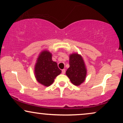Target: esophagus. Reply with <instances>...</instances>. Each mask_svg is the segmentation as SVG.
I'll return each mask as SVG.
<instances>
[{"label":"esophagus","instance_id":"esophagus-1","mask_svg":"<svg viewBox=\"0 0 123 123\" xmlns=\"http://www.w3.org/2000/svg\"><path fill=\"white\" fill-rule=\"evenodd\" d=\"M62 73L63 74H65V69L62 70Z\"/></svg>","mask_w":123,"mask_h":123}]
</instances>
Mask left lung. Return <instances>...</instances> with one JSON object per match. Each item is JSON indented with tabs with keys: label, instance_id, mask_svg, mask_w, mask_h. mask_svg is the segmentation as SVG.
I'll use <instances>...</instances> for the list:
<instances>
[{
	"label": "left lung",
	"instance_id": "obj_1",
	"mask_svg": "<svg viewBox=\"0 0 123 123\" xmlns=\"http://www.w3.org/2000/svg\"><path fill=\"white\" fill-rule=\"evenodd\" d=\"M69 68L66 74L71 83L75 86H80L86 79L87 70L83 59L80 54L73 53L69 57Z\"/></svg>",
	"mask_w": 123,
	"mask_h": 123
}]
</instances>
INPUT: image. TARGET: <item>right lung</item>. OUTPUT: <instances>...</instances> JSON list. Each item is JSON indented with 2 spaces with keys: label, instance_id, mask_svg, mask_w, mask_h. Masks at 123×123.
I'll use <instances>...</instances> for the list:
<instances>
[{
  "label": "right lung",
  "instance_id": "right-lung-1",
  "mask_svg": "<svg viewBox=\"0 0 123 123\" xmlns=\"http://www.w3.org/2000/svg\"><path fill=\"white\" fill-rule=\"evenodd\" d=\"M52 53L48 50H43L38 55L35 66V74L37 80L46 87L50 86L55 78L61 73L57 62L52 61Z\"/></svg>",
  "mask_w": 123,
  "mask_h": 123
}]
</instances>
